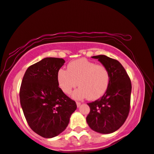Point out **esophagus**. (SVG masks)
<instances>
[{
    "label": "esophagus",
    "instance_id": "1",
    "mask_svg": "<svg viewBox=\"0 0 154 154\" xmlns=\"http://www.w3.org/2000/svg\"><path fill=\"white\" fill-rule=\"evenodd\" d=\"M76 104H77V107H79V106L81 105V104H82V103H81V102H79V101H77V102H76Z\"/></svg>",
    "mask_w": 154,
    "mask_h": 154
}]
</instances>
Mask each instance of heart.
<instances>
[{"label": "heart", "instance_id": "obj_1", "mask_svg": "<svg viewBox=\"0 0 154 154\" xmlns=\"http://www.w3.org/2000/svg\"><path fill=\"white\" fill-rule=\"evenodd\" d=\"M57 80L62 92L69 94L77 85L80 87L72 94L73 98L80 99L87 97L96 100L102 96L107 90L109 72L103 64L80 58L67 65V71L60 69Z\"/></svg>", "mask_w": 154, "mask_h": 154}]
</instances>
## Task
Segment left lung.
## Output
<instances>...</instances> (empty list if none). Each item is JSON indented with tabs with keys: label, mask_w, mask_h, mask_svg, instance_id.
Returning a JSON list of instances; mask_svg holds the SVG:
<instances>
[{
	"label": "left lung",
	"mask_w": 154,
	"mask_h": 154,
	"mask_svg": "<svg viewBox=\"0 0 154 154\" xmlns=\"http://www.w3.org/2000/svg\"><path fill=\"white\" fill-rule=\"evenodd\" d=\"M107 68L109 83L106 92L98 100L88 103L90 111L87 123L94 131L112 133L118 130L128 116L132 84L123 66L116 59L105 55L92 56Z\"/></svg>",
	"instance_id": "left-lung-1"
}]
</instances>
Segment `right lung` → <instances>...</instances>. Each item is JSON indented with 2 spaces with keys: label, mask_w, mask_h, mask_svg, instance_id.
Instances as JSON below:
<instances>
[{
  "label": "right lung",
  "mask_w": 154,
  "mask_h": 154,
  "mask_svg": "<svg viewBox=\"0 0 154 154\" xmlns=\"http://www.w3.org/2000/svg\"><path fill=\"white\" fill-rule=\"evenodd\" d=\"M64 62L62 58H45L31 65L20 86V103L28 126L44 138L63 132L77 109L75 101L62 92L57 80Z\"/></svg>",
  "instance_id": "right-lung-1"
}]
</instances>
